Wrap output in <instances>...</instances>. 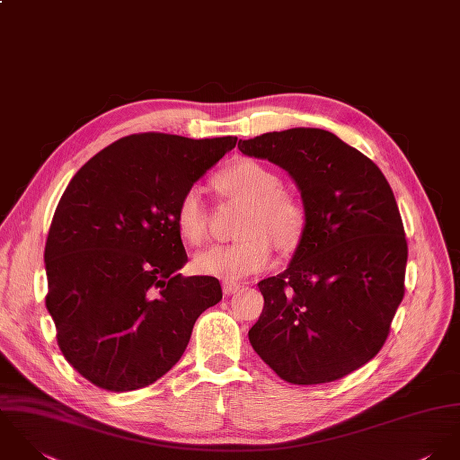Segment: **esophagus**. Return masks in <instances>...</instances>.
I'll return each mask as SVG.
<instances>
[{
  "instance_id": "esophagus-1",
  "label": "esophagus",
  "mask_w": 460,
  "mask_h": 460,
  "mask_svg": "<svg viewBox=\"0 0 460 460\" xmlns=\"http://www.w3.org/2000/svg\"><path fill=\"white\" fill-rule=\"evenodd\" d=\"M243 286L242 284H238V282H234V280H224L222 282V289H224V295H234V293H238L240 289H242Z\"/></svg>"
}]
</instances>
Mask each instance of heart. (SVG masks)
<instances>
[{
	"instance_id": "1",
	"label": "heart",
	"mask_w": 460,
	"mask_h": 460,
	"mask_svg": "<svg viewBox=\"0 0 460 460\" xmlns=\"http://www.w3.org/2000/svg\"><path fill=\"white\" fill-rule=\"evenodd\" d=\"M213 184L224 195L247 202L238 234L240 240L215 245L195 258V270L227 280L252 276L265 270L279 251H293L307 226L304 200L282 190V180L274 171L252 160H240L222 169ZM176 226L186 243L197 247L208 238L209 209L199 186L183 191L176 206Z\"/></svg>"
}]
</instances>
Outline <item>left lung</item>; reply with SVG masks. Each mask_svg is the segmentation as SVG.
Here are the masks:
<instances>
[{
	"label": "left lung",
	"mask_w": 460,
	"mask_h": 460,
	"mask_svg": "<svg viewBox=\"0 0 460 460\" xmlns=\"http://www.w3.org/2000/svg\"><path fill=\"white\" fill-rule=\"evenodd\" d=\"M298 184L307 226L289 267L258 286L256 354L296 385L334 382L384 347L405 293L407 240L380 169L334 133L293 128L240 140Z\"/></svg>",
	"instance_id": "obj_1"
}]
</instances>
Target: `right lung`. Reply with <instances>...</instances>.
Wrapping results in <instances>:
<instances>
[{
  "mask_svg": "<svg viewBox=\"0 0 460 460\" xmlns=\"http://www.w3.org/2000/svg\"><path fill=\"white\" fill-rule=\"evenodd\" d=\"M236 140L129 135L67 184L44 249L46 307L64 358L93 385L156 382L181 359L199 314L222 300L218 279L178 274L176 206Z\"/></svg>",
  "mask_w": 460,
  "mask_h": 460,
  "instance_id": "add662e5",
  "label": "right lung"
}]
</instances>
